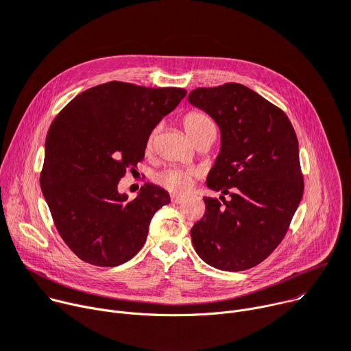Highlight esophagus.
Listing matches in <instances>:
<instances>
[{"mask_svg":"<svg viewBox=\"0 0 351 351\" xmlns=\"http://www.w3.org/2000/svg\"><path fill=\"white\" fill-rule=\"evenodd\" d=\"M171 200H172V203H175V204H179V203H183V197H179V196H172L171 197Z\"/></svg>","mask_w":351,"mask_h":351,"instance_id":"obj_1","label":"esophagus"}]
</instances>
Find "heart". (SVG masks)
<instances>
[{
	"mask_svg": "<svg viewBox=\"0 0 351 351\" xmlns=\"http://www.w3.org/2000/svg\"><path fill=\"white\" fill-rule=\"evenodd\" d=\"M208 127H215V124L207 115H204L202 112L191 111L183 117V128H184L186 134H188L191 138ZM152 136H154V134L148 138V143H147L148 147H151V144H152ZM154 180L160 186V188L167 189L169 193H172L175 196H184L193 188L195 172L171 167V168H165V169L156 172L154 175Z\"/></svg>",
	"mask_w": 351,
	"mask_h": 351,
	"instance_id": "b5f03b06",
	"label": "heart"
}]
</instances>
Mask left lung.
<instances>
[{
	"label": "left lung",
	"instance_id": "1",
	"mask_svg": "<svg viewBox=\"0 0 351 351\" xmlns=\"http://www.w3.org/2000/svg\"><path fill=\"white\" fill-rule=\"evenodd\" d=\"M189 103L220 128L221 145L204 197L206 212L191 230L200 258L221 271L263 263L285 237L303 196L295 130L287 114L244 84L192 90ZM230 194V201L223 195Z\"/></svg>",
	"mask_w": 351,
	"mask_h": 351
}]
</instances>
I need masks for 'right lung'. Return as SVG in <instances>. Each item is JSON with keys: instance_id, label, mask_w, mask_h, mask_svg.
Segmentation results:
<instances>
[{"instance_id": "add662e5", "label": "right lung", "mask_w": 351, "mask_h": 351, "mask_svg": "<svg viewBox=\"0 0 351 351\" xmlns=\"http://www.w3.org/2000/svg\"><path fill=\"white\" fill-rule=\"evenodd\" d=\"M184 96V88L110 82L80 93L51 124L40 189L60 237L84 263L130 261L154 215L171 203L154 183L130 200L119 182L143 160L152 130Z\"/></svg>"}]
</instances>
